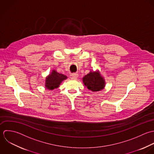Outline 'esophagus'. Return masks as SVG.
Listing matches in <instances>:
<instances>
[{"instance_id":"34e87169","label":"esophagus","mask_w":154,"mask_h":154,"mask_svg":"<svg viewBox=\"0 0 154 154\" xmlns=\"http://www.w3.org/2000/svg\"><path fill=\"white\" fill-rule=\"evenodd\" d=\"M70 77L72 79H76L78 77V74L77 73H73L70 75Z\"/></svg>"}]
</instances>
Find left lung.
Returning <instances> with one entry per match:
<instances>
[{
  "instance_id": "8db88e82",
  "label": "left lung",
  "mask_w": 154,
  "mask_h": 154,
  "mask_svg": "<svg viewBox=\"0 0 154 154\" xmlns=\"http://www.w3.org/2000/svg\"><path fill=\"white\" fill-rule=\"evenodd\" d=\"M83 82L88 89L92 92L99 91L103 89L105 82L99 72H91L83 78Z\"/></svg>"
}]
</instances>
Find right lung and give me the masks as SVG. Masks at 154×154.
<instances>
[{
	"label": "right lung",
	"instance_id": "obj_1",
	"mask_svg": "<svg viewBox=\"0 0 154 154\" xmlns=\"http://www.w3.org/2000/svg\"><path fill=\"white\" fill-rule=\"evenodd\" d=\"M67 77L53 70L52 73L46 79V88L49 90H53L59 87L60 83Z\"/></svg>",
	"mask_w": 154,
	"mask_h": 154
}]
</instances>
